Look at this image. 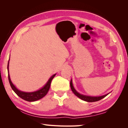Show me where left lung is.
Masks as SVG:
<instances>
[{
  "instance_id": "8db88e82",
  "label": "left lung",
  "mask_w": 128,
  "mask_h": 128,
  "mask_svg": "<svg viewBox=\"0 0 128 128\" xmlns=\"http://www.w3.org/2000/svg\"><path fill=\"white\" fill-rule=\"evenodd\" d=\"M70 86L71 90H72L73 92L74 93V94L76 95L77 97H78L79 98H80L84 101L88 102H94L100 100V99L104 98V97L107 96V95L110 94V93H108V94H106L105 95H102V96H88V95L81 94L78 92H77V90L75 89V88H74V86H73V85L72 79H71L70 80Z\"/></svg>"
}]
</instances>
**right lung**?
Masks as SVG:
<instances>
[{
	"mask_svg": "<svg viewBox=\"0 0 128 128\" xmlns=\"http://www.w3.org/2000/svg\"><path fill=\"white\" fill-rule=\"evenodd\" d=\"M9 62H10V59L8 62V66H7L8 73V80H9L10 85L11 86L12 90L14 91V92L16 93V94L18 95L19 97H20L21 98H22V99H24V100H26L28 102H34V101L40 100V99L42 98L43 97H44L45 95L47 94V92H48V90L50 89V88L52 80L54 77L55 76L56 73L48 79V81L47 82V83L45 84V85L43 86L42 88H40V89H39L36 91H34V92H22V91L18 90L11 81V80H10V73H9Z\"/></svg>",
	"mask_w": 128,
	"mask_h": 128,
	"instance_id": "add662e5",
	"label": "right lung"
}]
</instances>
